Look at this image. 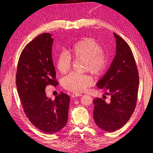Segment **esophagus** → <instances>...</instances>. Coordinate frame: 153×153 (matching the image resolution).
<instances>
[{"label": "esophagus", "mask_w": 153, "mask_h": 153, "mask_svg": "<svg viewBox=\"0 0 153 153\" xmlns=\"http://www.w3.org/2000/svg\"><path fill=\"white\" fill-rule=\"evenodd\" d=\"M80 96H82V94H80V93H74V94H72V95H71V97H72V98H76V97H80Z\"/></svg>", "instance_id": "obj_1"}]
</instances>
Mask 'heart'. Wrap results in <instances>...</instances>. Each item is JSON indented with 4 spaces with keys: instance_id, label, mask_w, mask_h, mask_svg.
Segmentation results:
<instances>
[{
    "instance_id": "obj_1",
    "label": "heart",
    "mask_w": 153,
    "mask_h": 153,
    "mask_svg": "<svg viewBox=\"0 0 153 153\" xmlns=\"http://www.w3.org/2000/svg\"><path fill=\"white\" fill-rule=\"evenodd\" d=\"M57 56L55 66L62 74L70 70L71 64V58L83 60V70L89 71L95 75L102 74L107 67L108 56L102 50L100 45L95 39L83 37L74 43L72 46ZM92 79L87 75L70 74L62 79L61 84L65 89L73 93L84 91L91 85Z\"/></svg>"
}]
</instances>
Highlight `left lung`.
<instances>
[{
	"mask_svg": "<svg viewBox=\"0 0 153 153\" xmlns=\"http://www.w3.org/2000/svg\"><path fill=\"white\" fill-rule=\"evenodd\" d=\"M116 42L114 58L101 79L98 88L110 95V101L93 100V118L97 126L113 132L124 126L134 113L137 99L139 74L134 54L128 44L114 33Z\"/></svg>",
	"mask_w": 153,
	"mask_h": 153,
	"instance_id": "left-lung-1",
	"label": "left lung"
}]
</instances>
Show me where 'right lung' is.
Returning <instances> with one entry per match:
<instances>
[{"mask_svg": "<svg viewBox=\"0 0 153 153\" xmlns=\"http://www.w3.org/2000/svg\"><path fill=\"white\" fill-rule=\"evenodd\" d=\"M53 39L44 33L30 42L19 56L16 83L24 112L41 131L52 134L61 130L68 122L70 97L61 92L54 100L45 88L56 87V71L52 58Z\"/></svg>", "mask_w": 153, "mask_h": 153, "instance_id": "obj_1", "label": "right lung"}]
</instances>
